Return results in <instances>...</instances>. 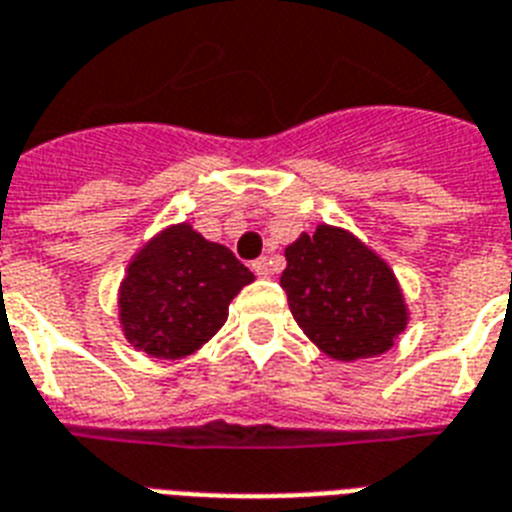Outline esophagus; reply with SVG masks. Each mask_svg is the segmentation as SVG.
I'll return each mask as SVG.
<instances>
[{"instance_id":"1","label":"esophagus","mask_w":512,"mask_h":512,"mask_svg":"<svg viewBox=\"0 0 512 512\" xmlns=\"http://www.w3.org/2000/svg\"><path fill=\"white\" fill-rule=\"evenodd\" d=\"M253 272L259 277H269L275 269H272V259H267V256H261V259L253 261Z\"/></svg>"}]
</instances>
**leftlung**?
<instances>
[{
	"instance_id": "left-lung-1",
	"label": "left lung",
	"mask_w": 512,
	"mask_h": 512,
	"mask_svg": "<svg viewBox=\"0 0 512 512\" xmlns=\"http://www.w3.org/2000/svg\"><path fill=\"white\" fill-rule=\"evenodd\" d=\"M280 285L293 320L338 362L378 357L407 327L399 280L378 253L341 227L320 224L285 248Z\"/></svg>"
}]
</instances>
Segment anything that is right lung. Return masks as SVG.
Masks as SVG:
<instances>
[{
	"label": "right lung",
	"instance_id": "obj_1",
	"mask_svg": "<svg viewBox=\"0 0 512 512\" xmlns=\"http://www.w3.org/2000/svg\"><path fill=\"white\" fill-rule=\"evenodd\" d=\"M248 282L253 272L230 248L187 222L166 227L134 253L118 288L126 341L155 359L190 357L227 322L230 301Z\"/></svg>",
	"mask_w": 512,
	"mask_h": 512
}]
</instances>
